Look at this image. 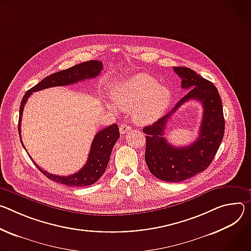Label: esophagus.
<instances>
[{"label":"esophagus","mask_w":251,"mask_h":251,"mask_svg":"<svg viewBox=\"0 0 251 251\" xmlns=\"http://www.w3.org/2000/svg\"><path fill=\"white\" fill-rule=\"evenodd\" d=\"M129 130H130V126H127V125H126V124H123V125L121 126V127H120V132H121L122 134H125V133H126L127 131H129Z\"/></svg>","instance_id":"esophagus-1"}]
</instances>
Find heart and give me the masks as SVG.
<instances>
[{
    "label": "heart",
    "mask_w": 251,
    "mask_h": 251,
    "mask_svg": "<svg viewBox=\"0 0 251 251\" xmlns=\"http://www.w3.org/2000/svg\"><path fill=\"white\" fill-rule=\"evenodd\" d=\"M117 105L125 111H132L134 121L150 125L157 121L168 107L171 93L148 74H136L120 82L114 90ZM108 105L115 106L113 103Z\"/></svg>",
    "instance_id": "1"
}]
</instances>
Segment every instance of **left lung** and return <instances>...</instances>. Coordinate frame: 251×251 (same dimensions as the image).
<instances>
[{
  "label": "left lung",
  "instance_id": "left-lung-1",
  "mask_svg": "<svg viewBox=\"0 0 251 251\" xmlns=\"http://www.w3.org/2000/svg\"><path fill=\"white\" fill-rule=\"evenodd\" d=\"M174 71L181 78V89L188 90L187 94L169 114L143 129L147 134L145 159L148 168L155 177L169 182L183 181L205 171L225 134L224 110L215 86L188 68L174 67ZM190 99L199 100L204 107L200 134L192 144L176 148L165 140L164 129L171 116Z\"/></svg>",
  "mask_w": 251,
  "mask_h": 251
}]
</instances>
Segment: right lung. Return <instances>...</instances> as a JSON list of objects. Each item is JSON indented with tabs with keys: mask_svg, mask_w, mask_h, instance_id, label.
Listing matches in <instances>:
<instances>
[{
	"mask_svg": "<svg viewBox=\"0 0 251 251\" xmlns=\"http://www.w3.org/2000/svg\"><path fill=\"white\" fill-rule=\"evenodd\" d=\"M101 70H102V63L100 61L85 62V63L75 65L70 69L63 70L61 72L54 73L49 76H46L43 80L37 83L35 87H33L31 90L27 91L23 97V100L20 105V117H19V125H18L20 137H21V122H22L24 106L27 99L30 98V96L33 93L39 92L48 88H51V87L68 86L83 79L96 77L97 75H100ZM119 137H120V129L117 124L108 126L105 128L100 130L95 135L86 164L83 165V168L80 171L71 176H62L51 175L42 170L36 162L34 163L37 165V168L41 171L42 174H44L49 179L53 180L55 182L66 184L69 186H77V187L91 185L97 182L99 178L103 175L110 157L111 151H113V148L116 145L117 141L119 140ZM21 143L25 148L22 141Z\"/></svg>",
	"mask_w": 251,
	"mask_h": 251,
	"instance_id": "add662e5",
	"label": "right lung"
}]
</instances>
